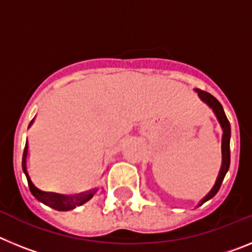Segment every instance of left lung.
Segmentation results:
<instances>
[{
    "label": "left lung",
    "instance_id": "1",
    "mask_svg": "<svg viewBox=\"0 0 252 252\" xmlns=\"http://www.w3.org/2000/svg\"><path fill=\"white\" fill-rule=\"evenodd\" d=\"M198 95L208 104L209 107H212V110L215 111L216 116H217L218 121L221 122V126L223 128V141H222V157H223V161H222V168L220 171V175H218V179L216 182L215 187L212 188V190L203 198L201 204H203L204 202H207L208 199H211L212 197H215L217 194L218 189L221 188V184L224 179V175H226L227 170L230 168V161H231V153H230V137H231V126L230 121L227 120L226 113L223 111V107L222 104L218 102L217 98H215L211 93L204 92V91H197Z\"/></svg>",
    "mask_w": 252,
    "mask_h": 252
}]
</instances>
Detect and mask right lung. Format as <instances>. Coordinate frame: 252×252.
<instances>
[{"instance_id":"obj_1","label":"right lung","mask_w":252,"mask_h":252,"mask_svg":"<svg viewBox=\"0 0 252 252\" xmlns=\"http://www.w3.org/2000/svg\"><path fill=\"white\" fill-rule=\"evenodd\" d=\"M32 122H34V120L30 122L29 126H31ZM28 157H29V144L26 142L25 149H24V155H22V170H24L26 178H28L30 192L32 193V195L36 198L37 201L41 202V203L46 204V206L51 207V208L57 209V211H70V209H74L75 207L82 206L83 203L90 201L91 198L93 197V194L95 193L94 189H93V190H88V192L79 193V194H75V195L44 192V190L37 188V187L32 183V180H31L30 174H29Z\"/></svg>"}]
</instances>
